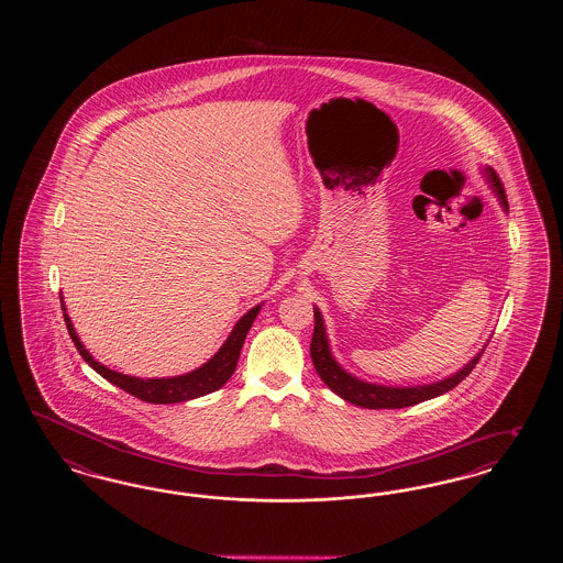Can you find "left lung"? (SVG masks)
I'll list each match as a JSON object with an SVG mask.
<instances>
[{
    "mask_svg": "<svg viewBox=\"0 0 563 563\" xmlns=\"http://www.w3.org/2000/svg\"><path fill=\"white\" fill-rule=\"evenodd\" d=\"M487 177L492 181V186L496 189L500 202L505 209H509L507 202V194H505V186L500 181V177L496 175V170H487ZM483 352H479L466 367H462L457 374L441 379L437 384H429V386H413V388H390V386H375V384H367L361 382L356 377L346 374L335 358L331 356L329 350V342L324 335V324H322L321 312L314 308V333H312V342H310V356L314 363L317 374L321 375L322 382L342 399L352 402V405H361L367 409H401V407H409V405H418V402L429 401L434 399L448 390L455 388L464 377L475 369V365L479 363Z\"/></svg>",
    "mask_w": 563,
    "mask_h": 563,
    "instance_id": "left-lung-1",
    "label": "left lung"
}]
</instances>
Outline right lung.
Masks as SVG:
<instances>
[{
	"mask_svg": "<svg viewBox=\"0 0 563 563\" xmlns=\"http://www.w3.org/2000/svg\"><path fill=\"white\" fill-rule=\"evenodd\" d=\"M63 308V317L65 324L69 331L71 342L76 344V349L80 352L81 358L97 372L103 375L113 386L126 390L129 395H133L136 399L145 402H156V405H166V402H181L202 397L219 390L236 369L239 356H241L242 344L244 338L251 329V324L255 321V317L260 314L262 306L251 308L241 321L236 322L234 331L230 333V338L225 340V344L219 349L213 358L209 363H205L200 369L191 372V374L177 375V377H161V379H141V377H131V375L118 374L113 369H109L106 365L97 363L90 352L81 346L80 338L74 329V324L69 321V317L65 314V303H60Z\"/></svg>",
	"mask_w": 563,
	"mask_h": 563,
	"instance_id": "1",
	"label": "right lung"
}]
</instances>
